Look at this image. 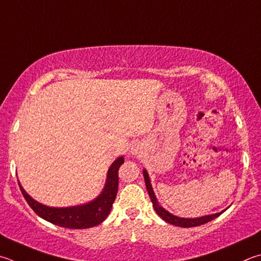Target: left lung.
<instances>
[{"instance_id":"8db88e82","label":"left lung","mask_w":261,"mask_h":261,"mask_svg":"<svg viewBox=\"0 0 261 261\" xmlns=\"http://www.w3.org/2000/svg\"><path fill=\"white\" fill-rule=\"evenodd\" d=\"M143 172H144V178H145V184H146L147 192H148V194H149L150 201H151V203H153V206H154L156 213H158V215L161 218H162L163 220L169 222V224L174 225V226H179V227H185V228H188V227H196V226L206 224V222L213 220V219H215V218L219 217L221 213L225 211L224 210V211H221V212L215 213V215L203 216V217H198V218H179L177 216H173V215H171V213L168 212L165 209H163V207L159 204L158 198H156L153 188H151L148 173H147L146 170H143Z\"/></svg>"}]
</instances>
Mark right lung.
<instances>
[{
  "instance_id": "add662e5",
  "label": "right lung",
  "mask_w": 261,
  "mask_h": 261,
  "mask_svg": "<svg viewBox=\"0 0 261 261\" xmlns=\"http://www.w3.org/2000/svg\"><path fill=\"white\" fill-rule=\"evenodd\" d=\"M124 163L123 156L116 159L111 168L108 169L106 185L100 195L87 204L70 206V207H51L41 204L34 198H32L21 187H19L23 197L37 216L43 218L51 224L65 227L70 229H85L100 224L110 215L117 194L118 188V169Z\"/></svg>"
}]
</instances>
